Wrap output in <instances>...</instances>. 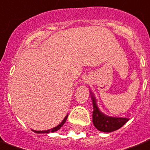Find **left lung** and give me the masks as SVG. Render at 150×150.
<instances>
[{"label":"left lung","mask_w":150,"mask_h":150,"mask_svg":"<svg viewBox=\"0 0 150 150\" xmlns=\"http://www.w3.org/2000/svg\"><path fill=\"white\" fill-rule=\"evenodd\" d=\"M91 98L93 102V126L96 127L98 131L103 132H112L120 129L122 126H124L126 122L129 121V118L126 117H113L107 116L106 114L102 112L98 108L97 104L96 98L92 92L90 91Z\"/></svg>","instance_id":"obj_1"}]
</instances>
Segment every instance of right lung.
<instances>
[{
	"mask_svg": "<svg viewBox=\"0 0 150 150\" xmlns=\"http://www.w3.org/2000/svg\"><path fill=\"white\" fill-rule=\"evenodd\" d=\"M67 117H68V115L66 116V117L63 119V121H62L58 126H57L56 127H54L52 129H50V130H47V131H34V130H33V132H35V133H38V134H40V133H52V132H55V131H57L59 129H61L62 127V126L64 125V123L66 122L67 119Z\"/></svg>",
	"mask_w": 150,
	"mask_h": 150,
	"instance_id": "obj_1",
	"label": "right lung"
}]
</instances>
